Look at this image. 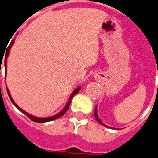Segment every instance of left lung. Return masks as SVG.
I'll use <instances>...</instances> for the list:
<instances>
[{
	"mask_svg": "<svg viewBox=\"0 0 158 158\" xmlns=\"http://www.w3.org/2000/svg\"><path fill=\"white\" fill-rule=\"evenodd\" d=\"M94 116H95V118H96V119H97L98 121V122H99L100 123H101L102 125H103V126H105V127H107V126H106V125H105L103 123H102V122L101 120H100L99 118H98V113H97V106H95V110H94Z\"/></svg>",
	"mask_w": 158,
	"mask_h": 158,
	"instance_id": "1",
	"label": "left lung"
}]
</instances>
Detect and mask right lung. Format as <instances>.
Listing matches in <instances>:
<instances>
[{
	"mask_svg": "<svg viewBox=\"0 0 158 158\" xmlns=\"http://www.w3.org/2000/svg\"><path fill=\"white\" fill-rule=\"evenodd\" d=\"M14 40H12L11 43L10 44V45H9V47L7 48V50H6V53L5 54V68H6V62H7V58L8 56H9V54H10V48L12 47V45L14 44ZM81 89V87H78V88H77L72 93L71 96H70L69 99V102H67V104H66V106H64V108L63 110H61L60 113H58V114H56V115H54V116H52V117H48V118H39V117H35L34 116V115H31V114H28L27 112H26L25 110H23V109H21L19 106H18V105H17L15 102H14V101L13 100V98H12L11 95H10V91H9V89H8V88L6 87V89H7V93L8 94H9V97H10V100L12 101V102H13V104H14L15 106H16L17 108H18V110H20V111H22L23 113V114H25L26 115H27V117H29L30 118H31V120L34 121V122H36V123H45V122H49V121H52V120H55V119H56V118H60V117H61L62 115H64V114H65V112L67 111L68 109H69V107L70 106V102H71V100L72 98H73V96L76 94H77L78 92H79V90H80Z\"/></svg>",
	"mask_w": 158,
	"mask_h": 158,
	"instance_id": "add662e5",
	"label": "right lung"
}]
</instances>
